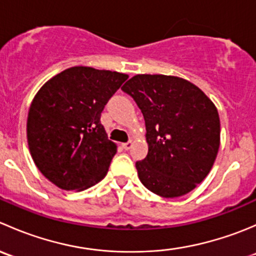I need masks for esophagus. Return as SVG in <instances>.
Wrapping results in <instances>:
<instances>
[{
	"label": "esophagus",
	"instance_id": "1",
	"mask_svg": "<svg viewBox=\"0 0 256 256\" xmlns=\"http://www.w3.org/2000/svg\"><path fill=\"white\" fill-rule=\"evenodd\" d=\"M132 144H134L132 141H128V142L122 144V147H124V148H125V150H130L131 147H132Z\"/></svg>",
	"mask_w": 256,
	"mask_h": 256
}]
</instances>
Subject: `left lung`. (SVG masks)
Returning a JSON list of instances; mask_svg holds the SVG:
<instances>
[{"instance_id": "obj_1", "label": "left lung", "mask_w": 256, "mask_h": 256, "mask_svg": "<svg viewBox=\"0 0 256 256\" xmlns=\"http://www.w3.org/2000/svg\"><path fill=\"white\" fill-rule=\"evenodd\" d=\"M144 114L148 154L136 162L141 183L157 196L187 194L213 167L220 144L216 105L193 82L138 74L121 88Z\"/></svg>"}]
</instances>
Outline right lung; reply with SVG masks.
<instances>
[{
  "mask_svg": "<svg viewBox=\"0 0 256 256\" xmlns=\"http://www.w3.org/2000/svg\"><path fill=\"white\" fill-rule=\"evenodd\" d=\"M128 74L76 66L38 90L27 118V140L36 166L64 190H84L106 176L118 151L100 116Z\"/></svg>",
  "mask_w": 256,
  "mask_h": 256,
  "instance_id": "right-lung-1",
  "label": "right lung"
}]
</instances>
